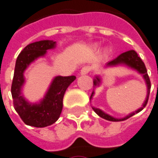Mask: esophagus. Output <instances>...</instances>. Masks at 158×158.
<instances>
[{
  "instance_id": "34e87169",
  "label": "esophagus",
  "mask_w": 158,
  "mask_h": 158,
  "mask_svg": "<svg viewBox=\"0 0 158 158\" xmlns=\"http://www.w3.org/2000/svg\"><path fill=\"white\" fill-rule=\"evenodd\" d=\"M90 71V67L89 66H84L80 69V75H86Z\"/></svg>"
}]
</instances>
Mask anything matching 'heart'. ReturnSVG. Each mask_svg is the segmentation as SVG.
<instances>
[{
	"mask_svg": "<svg viewBox=\"0 0 158 158\" xmlns=\"http://www.w3.org/2000/svg\"><path fill=\"white\" fill-rule=\"evenodd\" d=\"M95 48H97V47H95Z\"/></svg>",
	"mask_w": 158,
	"mask_h": 158,
	"instance_id": "obj_1",
	"label": "heart"
}]
</instances>
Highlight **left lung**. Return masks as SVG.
I'll list each match as a JSON object with an SVG mask.
<instances>
[{
  "instance_id": "obj_1",
  "label": "left lung",
  "mask_w": 158,
  "mask_h": 158,
  "mask_svg": "<svg viewBox=\"0 0 158 158\" xmlns=\"http://www.w3.org/2000/svg\"><path fill=\"white\" fill-rule=\"evenodd\" d=\"M118 65H125L133 69H135L136 71H138L140 74L143 75V78L145 80V83H146V86H147V96H146V99L144 101V102L143 103V106L138 109L137 110L130 113L129 115L123 117V118H121V119H117V118H114L112 116H110L109 114L105 113L104 111H102V110L98 109V108H95V107H92L93 110L102 118L105 119V120H108V121H111V122H121V121H124L130 117H132L133 115H135V113L141 111V110L145 107L147 102H148V97H149V93H150V89H151V82H150V79L148 77V74H147V70H146V68L144 66V63L143 62V60L139 57V56L137 55V53L135 51V50H129L127 52H124L123 54H121L119 56H117L115 59L110 61L109 63H107V67H113V66H118ZM101 83V78L99 76H97L94 80H93V85L94 87L96 86H99ZM94 92L91 93V96H90V100L93 96Z\"/></svg>"
}]
</instances>
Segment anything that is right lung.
Listing matches in <instances>:
<instances>
[{
  "label": "right lung",
  "mask_w": 158,
  "mask_h": 158,
  "mask_svg": "<svg viewBox=\"0 0 158 158\" xmlns=\"http://www.w3.org/2000/svg\"><path fill=\"white\" fill-rule=\"evenodd\" d=\"M55 47L56 42L52 40L35 42L23 48L16 59L11 89L14 107L23 122L30 126L42 128L57 121L63 108L64 94L68 87L76 79L75 76L56 77L44 99L39 103H29L22 96V87L24 83L23 72L25 69L35 59L44 56L47 54V50Z\"/></svg>",
  "instance_id": "right-lung-1"
}]
</instances>
